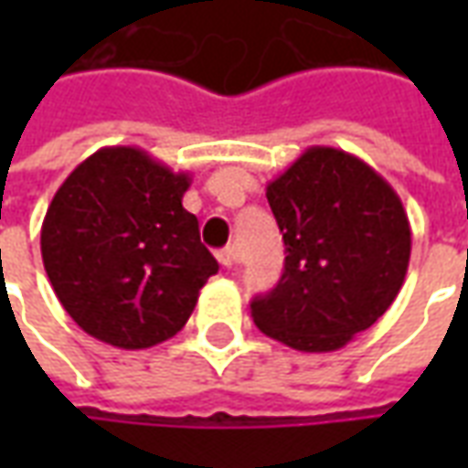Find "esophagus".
I'll return each mask as SVG.
<instances>
[{"label": "esophagus", "instance_id": "34e87169", "mask_svg": "<svg viewBox=\"0 0 468 468\" xmlns=\"http://www.w3.org/2000/svg\"><path fill=\"white\" fill-rule=\"evenodd\" d=\"M218 261L225 265V268H233L235 261H238V253H235L233 245H228V248H223V250H218Z\"/></svg>", "mask_w": 468, "mask_h": 468}]
</instances>
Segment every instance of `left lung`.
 Masks as SVG:
<instances>
[{"label": "left lung", "mask_w": 468, "mask_h": 468, "mask_svg": "<svg viewBox=\"0 0 468 468\" xmlns=\"http://www.w3.org/2000/svg\"><path fill=\"white\" fill-rule=\"evenodd\" d=\"M285 268L250 303L255 325L295 351L328 353L371 328L401 291L411 225L391 185L356 154L308 147L265 187Z\"/></svg>", "instance_id": "8db88e82"}]
</instances>
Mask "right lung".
<instances>
[{"mask_svg": "<svg viewBox=\"0 0 468 468\" xmlns=\"http://www.w3.org/2000/svg\"><path fill=\"white\" fill-rule=\"evenodd\" d=\"M190 175L140 147H102L67 175L42 223V261L85 334L140 351L173 338L218 261L183 207Z\"/></svg>", "mask_w": 468, "mask_h": 468, "instance_id": "1", "label": "right lung"}]
</instances>
